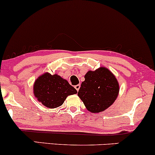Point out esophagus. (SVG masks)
I'll use <instances>...</instances> for the list:
<instances>
[{
	"instance_id": "esophagus-1",
	"label": "esophagus",
	"mask_w": 155,
	"mask_h": 155,
	"mask_svg": "<svg viewBox=\"0 0 155 155\" xmlns=\"http://www.w3.org/2000/svg\"><path fill=\"white\" fill-rule=\"evenodd\" d=\"M80 87H81V85H80V84H77V85H76V86H75V89L76 90H77V91H79Z\"/></svg>"
}]
</instances>
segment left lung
I'll return each instance as SVG.
<instances>
[{
	"label": "left lung",
	"instance_id": "obj_1",
	"mask_svg": "<svg viewBox=\"0 0 155 155\" xmlns=\"http://www.w3.org/2000/svg\"><path fill=\"white\" fill-rule=\"evenodd\" d=\"M78 95L88 111L98 113L112 105L118 95L119 84L113 74L106 68L90 71L84 76Z\"/></svg>",
	"mask_w": 155,
	"mask_h": 155
}]
</instances>
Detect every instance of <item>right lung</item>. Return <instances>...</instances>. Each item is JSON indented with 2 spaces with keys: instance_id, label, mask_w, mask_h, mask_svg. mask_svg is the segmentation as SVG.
Listing matches in <instances>:
<instances>
[{
  "instance_id": "1",
  "label": "right lung",
  "mask_w": 155,
  "mask_h": 155,
  "mask_svg": "<svg viewBox=\"0 0 155 155\" xmlns=\"http://www.w3.org/2000/svg\"><path fill=\"white\" fill-rule=\"evenodd\" d=\"M33 91L38 101L46 107L54 108L62 106L68 95L77 93L65 79L54 74H44L35 81Z\"/></svg>"
}]
</instances>
